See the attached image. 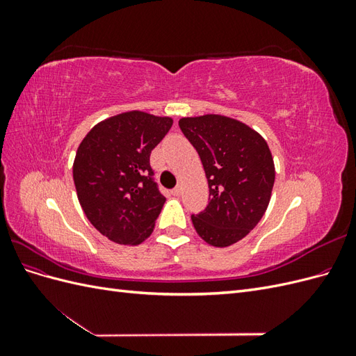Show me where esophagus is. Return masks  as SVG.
<instances>
[{"label":"esophagus","instance_id":"obj_1","mask_svg":"<svg viewBox=\"0 0 356 356\" xmlns=\"http://www.w3.org/2000/svg\"><path fill=\"white\" fill-rule=\"evenodd\" d=\"M181 193H182V186L181 184H178L174 190H172V195H174V196H179Z\"/></svg>","mask_w":356,"mask_h":356}]
</instances>
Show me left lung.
<instances>
[{
    "label": "left lung",
    "mask_w": 356,
    "mask_h": 356,
    "mask_svg": "<svg viewBox=\"0 0 356 356\" xmlns=\"http://www.w3.org/2000/svg\"><path fill=\"white\" fill-rule=\"evenodd\" d=\"M196 148L208 178L209 203L191 221L200 238L217 248L243 239L263 218L275 184L266 139L234 118L207 114L178 122Z\"/></svg>",
    "instance_id": "obj_1"
}]
</instances>
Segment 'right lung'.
I'll use <instances>...</instances> for the list:
<instances>
[{"mask_svg": "<svg viewBox=\"0 0 356 356\" xmlns=\"http://www.w3.org/2000/svg\"><path fill=\"white\" fill-rule=\"evenodd\" d=\"M172 123L127 111L93 126L79 145L72 166L79 202L93 227L115 243L139 245L153 233L166 197L153 179L149 154Z\"/></svg>", "mask_w": 356, "mask_h": 356, "instance_id": "obj_1", "label": "right lung"}]
</instances>
